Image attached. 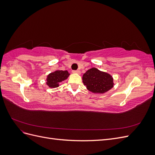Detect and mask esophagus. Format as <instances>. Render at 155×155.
I'll use <instances>...</instances> for the list:
<instances>
[{
	"label": "esophagus",
	"mask_w": 155,
	"mask_h": 155,
	"mask_svg": "<svg viewBox=\"0 0 155 155\" xmlns=\"http://www.w3.org/2000/svg\"><path fill=\"white\" fill-rule=\"evenodd\" d=\"M72 72H73V73H76V74H79L81 73L80 70H73Z\"/></svg>",
	"instance_id": "esophagus-1"
}]
</instances>
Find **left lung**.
I'll use <instances>...</instances> for the list:
<instances>
[{
  "mask_svg": "<svg viewBox=\"0 0 155 155\" xmlns=\"http://www.w3.org/2000/svg\"><path fill=\"white\" fill-rule=\"evenodd\" d=\"M83 82L88 90L94 93H105L114 86L113 78L110 75L96 68L88 70L83 74Z\"/></svg>",
  "mask_w": 155,
  "mask_h": 155,
  "instance_id": "left-lung-1",
  "label": "left lung"
}]
</instances>
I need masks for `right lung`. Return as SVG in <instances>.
<instances>
[{"mask_svg": "<svg viewBox=\"0 0 155 155\" xmlns=\"http://www.w3.org/2000/svg\"><path fill=\"white\" fill-rule=\"evenodd\" d=\"M70 74L67 70H56L54 72L50 73L46 79V84L51 88L58 87L59 86V83L64 81L67 79Z\"/></svg>", "mask_w": 155, "mask_h": 155, "instance_id": "obj_1", "label": "right lung"}]
</instances>
